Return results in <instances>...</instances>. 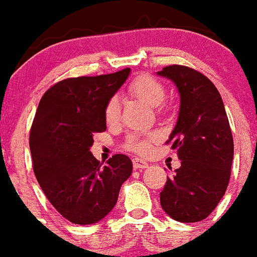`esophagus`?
I'll use <instances>...</instances> for the list:
<instances>
[{
    "mask_svg": "<svg viewBox=\"0 0 257 257\" xmlns=\"http://www.w3.org/2000/svg\"><path fill=\"white\" fill-rule=\"evenodd\" d=\"M132 163H134L135 169H146L148 166V163L143 161V159H140V158H134Z\"/></svg>",
    "mask_w": 257,
    "mask_h": 257,
    "instance_id": "esophagus-1",
    "label": "esophagus"
}]
</instances>
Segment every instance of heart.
<instances>
[{
  "mask_svg": "<svg viewBox=\"0 0 257 257\" xmlns=\"http://www.w3.org/2000/svg\"><path fill=\"white\" fill-rule=\"evenodd\" d=\"M129 94L146 102L150 106H161L166 99V88L161 81L151 75H139L128 85ZM162 110V109H161ZM103 118L109 126H114L121 118V107L117 96H111L106 102L103 109ZM162 135L158 131L150 132H132L125 138L122 147L126 151L146 155L151 151L154 143L161 140Z\"/></svg>",
  "mask_w": 257,
  "mask_h": 257,
  "instance_id": "heart-1",
  "label": "heart"
}]
</instances>
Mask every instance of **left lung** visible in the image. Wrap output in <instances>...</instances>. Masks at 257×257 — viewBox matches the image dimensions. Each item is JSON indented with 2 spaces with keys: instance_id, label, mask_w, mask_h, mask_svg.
Returning <instances> with one entry per match:
<instances>
[{
  "instance_id": "1",
  "label": "left lung",
  "mask_w": 257,
  "mask_h": 257,
  "mask_svg": "<svg viewBox=\"0 0 257 257\" xmlns=\"http://www.w3.org/2000/svg\"><path fill=\"white\" fill-rule=\"evenodd\" d=\"M158 75L174 81L181 106L166 144L177 150L181 167L161 192V206L178 222H199L215 210L230 181L234 155L225 106L214 83L184 65L165 66Z\"/></svg>"
}]
</instances>
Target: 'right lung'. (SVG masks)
<instances>
[{
    "label": "right lung",
    "mask_w": 257,
    "mask_h": 257,
    "mask_svg": "<svg viewBox=\"0 0 257 257\" xmlns=\"http://www.w3.org/2000/svg\"><path fill=\"white\" fill-rule=\"evenodd\" d=\"M125 69L58 81L43 94L30 131L32 169L61 215L91 225L109 214L132 173L126 155L100 163L91 154L95 134L106 131L103 109L129 76Z\"/></svg>",
    "instance_id": "right-lung-1"
}]
</instances>
